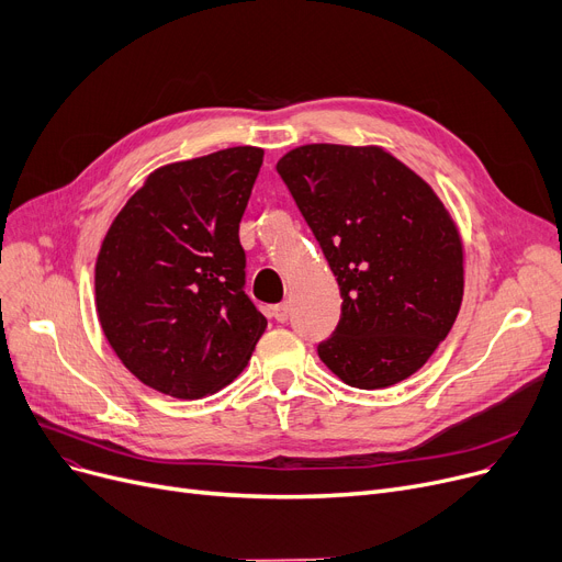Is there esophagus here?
I'll return each instance as SVG.
<instances>
[{
    "mask_svg": "<svg viewBox=\"0 0 562 562\" xmlns=\"http://www.w3.org/2000/svg\"><path fill=\"white\" fill-rule=\"evenodd\" d=\"M272 315H274L277 323H288V317H290V304H288V302L277 304V306L272 308Z\"/></svg>",
    "mask_w": 562,
    "mask_h": 562,
    "instance_id": "34e87169",
    "label": "esophagus"
}]
</instances>
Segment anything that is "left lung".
I'll return each mask as SVG.
<instances>
[{
  "mask_svg": "<svg viewBox=\"0 0 562 562\" xmlns=\"http://www.w3.org/2000/svg\"><path fill=\"white\" fill-rule=\"evenodd\" d=\"M277 171L340 288L338 327L317 345L319 359L366 391L412 378L464 295V247L450 212L380 146L306 144Z\"/></svg>",
  "mask_w": 562,
  "mask_h": 562,
  "instance_id": "1",
  "label": "left lung"
}]
</instances>
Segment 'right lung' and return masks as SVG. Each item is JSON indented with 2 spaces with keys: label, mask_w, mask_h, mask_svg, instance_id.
I'll return each instance as SVG.
<instances>
[{
  "label": "right lung",
  "mask_w": 562,
  "mask_h": 562,
  "mask_svg": "<svg viewBox=\"0 0 562 562\" xmlns=\"http://www.w3.org/2000/svg\"><path fill=\"white\" fill-rule=\"evenodd\" d=\"M262 148L235 146L155 169L95 260L100 327L146 386L196 400L231 384L267 319L245 295L239 222Z\"/></svg>",
  "instance_id": "obj_1"
}]
</instances>
